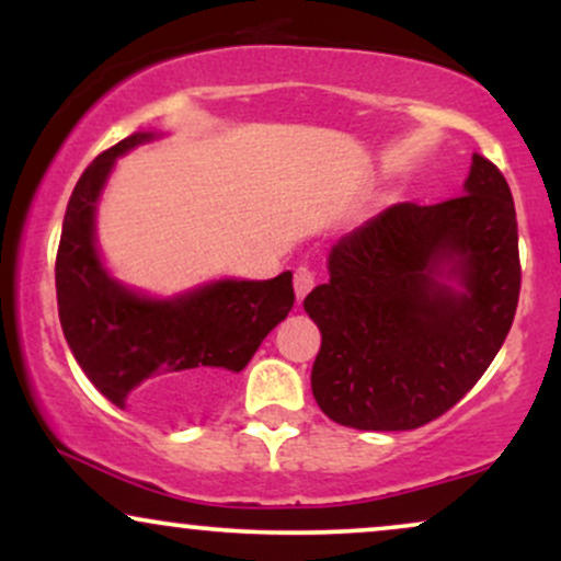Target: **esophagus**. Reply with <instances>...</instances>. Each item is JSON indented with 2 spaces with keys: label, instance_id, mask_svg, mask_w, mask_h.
Masks as SVG:
<instances>
[{
  "label": "esophagus",
  "instance_id": "34e87169",
  "mask_svg": "<svg viewBox=\"0 0 561 561\" xmlns=\"http://www.w3.org/2000/svg\"><path fill=\"white\" fill-rule=\"evenodd\" d=\"M313 285H317V274L308 266H300L298 272H295V298H298V302L311 293Z\"/></svg>",
  "mask_w": 561,
  "mask_h": 561
}]
</instances>
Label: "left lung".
<instances>
[{
  "label": "left lung",
  "mask_w": 561,
  "mask_h": 561,
  "mask_svg": "<svg viewBox=\"0 0 561 561\" xmlns=\"http://www.w3.org/2000/svg\"><path fill=\"white\" fill-rule=\"evenodd\" d=\"M302 300L321 332L311 388L332 422L416 430L485 375L519 300L517 214L474 152L461 195L401 203L340 237Z\"/></svg>",
  "instance_id": "left-lung-1"
}]
</instances>
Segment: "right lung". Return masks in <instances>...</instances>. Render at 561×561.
<instances>
[{
  "label": "right lung",
  "mask_w": 561,
  "mask_h": 561,
  "mask_svg": "<svg viewBox=\"0 0 561 561\" xmlns=\"http://www.w3.org/2000/svg\"><path fill=\"white\" fill-rule=\"evenodd\" d=\"M165 137L137 131L102 152L70 195L57 250L60 324L83 375L118 409L182 422L224 398L268 332L293 311V272L274 279H210L150 295L105 266L96 210L118 158Z\"/></svg>",
  "instance_id": "obj_1"
}]
</instances>
